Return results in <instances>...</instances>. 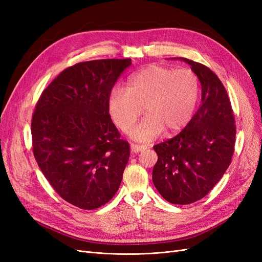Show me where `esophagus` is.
Returning <instances> with one entry per match:
<instances>
[{"mask_svg":"<svg viewBox=\"0 0 262 262\" xmlns=\"http://www.w3.org/2000/svg\"><path fill=\"white\" fill-rule=\"evenodd\" d=\"M144 149H146V146H144V145H139V144H134V143L131 144V152L134 154L140 153Z\"/></svg>","mask_w":262,"mask_h":262,"instance_id":"esophagus-1","label":"esophagus"}]
</instances>
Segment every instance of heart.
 <instances>
[{
	"instance_id": "1",
	"label": "heart",
	"mask_w": 262,
	"mask_h": 262,
	"mask_svg": "<svg viewBox=\"0 0 262 262\" xmlns=\"http://www.w3.org/2000/svg\"><path fill=\"white\" fill-rule=\"evenodd\" d=\"M199 94L200 82L192 70L148 66L130 77L128 89L114 87L108 109L115 124L126 132L143 107L146 116L130 130V136L148 142L164 130L175 134L184 129L193 117Z\"/></svg>"
}]
</instances>
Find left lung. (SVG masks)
<instances>
[{
  "mask_svg": "<svg viewBox=\"0 0 262 262\" xmlns=\"http://www.w3.org/2000/svg\"><path fill=\"white\" fill-rule=\"evenodd\" d=\"M201 83L198 112L176 137L154 145L153 182L165 200L189 204L202 199L231 165L236 125L231 100L217 75L186 58Z\"/></svg>",
  "mask_w": 262,
  "mask_h": 262,
  "instance_id": "8db88e82",
  "label": "left lung"
}]
</instances>
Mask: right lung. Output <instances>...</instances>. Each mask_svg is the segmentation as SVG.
<instances>
[{"label": "right lung", "instance_id": "right-lung-1", "mask_svg": "<svg viewBox=\"0 0 262 262\" xmlns=\"http://www.w3.org/2000/svg\"><path fill=\"white\" fill-rule=\"evenodd\" d=\"M131 59L76 63L39 97L31 119L33 152L63 200L83 210L100 208L121 184L130 146L109 115L110 92Z\"/></svg>", "mask_w": 262, "mask_h": 262}]
</instances>
